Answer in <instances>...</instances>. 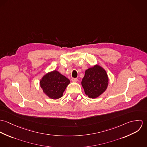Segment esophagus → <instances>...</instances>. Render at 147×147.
<instances>
[{
    "label": "esophagus",
    "mask_w": 147,
    "mask_h": 147,
    "mask_svg": "<svg viewBox=\"0 0 147 147\" xmlns=\"http://www.w3.org/2000/svg\"><path fill=\"white\" fill-rule=\"evenodd\" d=\"M71 81H72V82L76 83V82H78V79H76V78H72V79H71Z\"/></svg>",
    "instance_id": "1"
}]
</instances>
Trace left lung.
<instances>
[{
	"label": "left lung",
	"mask_w": 147,
	"mask_h": 147,
	"mask_svg": "<svg viewBox=\"0 0 147 147\" xmlns=\"http://www.w3.org/2000/svg\"><path fill=\"white\" fill-rule=\"evenodd\" d=\"M109 78L105 69L95 64L85 70L82 85L86 96L96 98L101 95L107 88Z\"/></svg>",
	"instance_id": "obj_1"
}]
</instances>
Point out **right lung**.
Masks as SVG:
<instances>
[{
	"label": "right lung",
	"instance_id": "obj_1",
	"mask_svg": "<svg viewBox=\"0 0 147 147\" xmlns=\"http://www.w3.org/2000/svg\"><path fill=\"white\" fill-rule=\"evenodd\" d=\"M69 83V80L57 70L47 72L40 81L43 92L53 100L62 97L63 92Z\"/></svg>",
	"mask_w": 147,
	"mask_h": 147
}]
</instances>
